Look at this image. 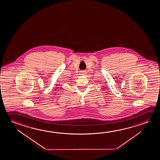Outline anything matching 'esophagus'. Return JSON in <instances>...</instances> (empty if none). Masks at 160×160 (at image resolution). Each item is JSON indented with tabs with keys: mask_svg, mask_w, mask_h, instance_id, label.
Returning <instances> with one entry per match:
<instances>
[{
	"mask_svg": "<svg viewBox=\"0 0 160 160\" xmlns=\"http://www.w3.org/2000/svg\"><path fill=\"white\" fill-rule=\"evenodd\" d=\"M80 73H81V75H85L86 74V72L84 71H80Z\"/></svg>",
	"mask_w": 160,
	"mask_h": 160,
	"instance_id": "esophagus-1",
	"label": "esophagus"
}]
</instances>
